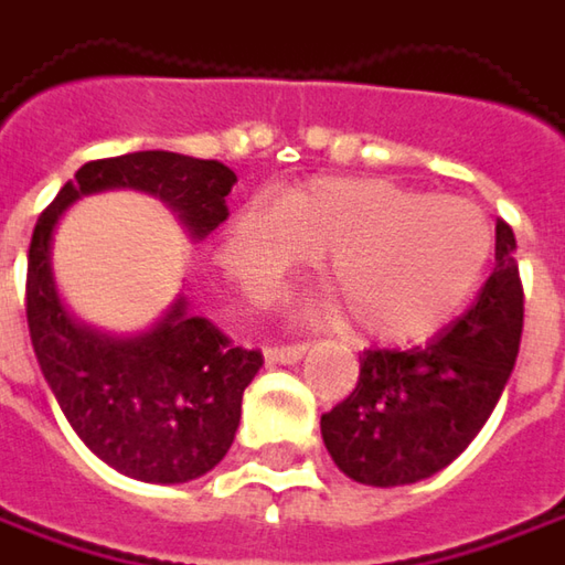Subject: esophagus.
I'll list each match as a JSON object with an SVG mask.
<instances>
[{"instance_id": "34e87169", "label": "esophagus", "mask_w": 565, "mask_h": 565, "mask_svg": "<svg viewBox=\"0 0 565 565\" xmlns=\"http://www.w3.org/2000/svg\"><path fill=\"white\" fill-rule=\"evenodd\" d=\"M303 354H307V344H281V348H268L265 360L268 363H297Z\"/></svg>"}]
</instances>
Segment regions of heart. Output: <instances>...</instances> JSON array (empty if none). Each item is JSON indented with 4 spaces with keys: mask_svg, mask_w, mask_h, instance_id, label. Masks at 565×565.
Listing matches in <instances>:
<instances>
[{
    "mask_svg": "<svg viewBox=\"0 0 565 565\" xmlns=\"http://www.w3.org/2000/svg\"><path fill=\"white\" fill-rule=\"evenodd\" d=\"M326 253L329 316L380 341H417L446 326L475 294L490 258V224L465 199H429L385 180H316L284 195V211L246 202L217 243L227 278L265 303Z\"/></svg>",
    "mask_w": 565,
    "mask_h": 565,
    "instance_id": "obj_1",
    "label": "heart"
}]
</instances>
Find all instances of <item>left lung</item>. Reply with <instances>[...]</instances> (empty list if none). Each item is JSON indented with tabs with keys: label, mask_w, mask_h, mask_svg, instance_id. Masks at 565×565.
Returning <instances> with one entry per match:
<instances>
[{
	"label": "left lung",
	"mask_w": 565,
	"mask_h": 565,
	"mask_svg": "<svg viewBox=\"0 0 565 565\" xmlns=\"http://www.w3.org/2000/svg\"><path fill=\"white\" fill-rule=\"evenodd\" d=\"M525 322L515 234L497 221V268L475 307L411 351H363L354 392L322 414L334 465L370 487L417 483L468 449L512 376Z\"/></svg>",
	"instance_id": "obj_1"
}]
</instances>
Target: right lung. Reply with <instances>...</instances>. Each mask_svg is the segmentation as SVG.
<instances>
[{"instance_id": "right-lung-1", "label": "right lung", "mask_w": 565, "mask_h": 565, "mask_svg": "<svg viewBox=\"0 0 565 565\" xmlns=\"http://www.w3.org/2000/svg\"><path fill=\"white\" fill-rule=\"evenodd\" d=\"M236 173L221 160L136 151L87 160L38 217L28 249V329L43 380L90 452L119 475L148 483L202 478L227 455L239 427L243 392L262 351L236 348L180 297L154 329L113 338L82 326L62 307L50 246L72 202L104 189H141L180 214L192 239L227 221Z\"/></svg>"}]
</instances>
